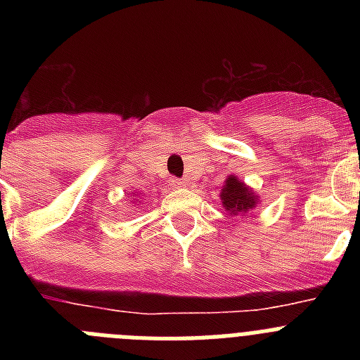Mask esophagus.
<instances>
[{
    "label": "esophagus",
    "instance_id": "34e87169",
    "mask_svg": "<svg viewBox=\"0 0 360 360\" xmlns=\"http://www.w3.org/2000/svg\"><path fill=\"white\" fill-rule=\"evenodd\" d=\"M184 186H186V184H184L182 180H176V178H173V180H171V187H174V189H182Z\"/></svg>",
    "mask_w": 360,
    "mask_h": 360
}]
</instances>
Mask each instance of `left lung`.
Segmentation results:
<instances>
[{
    "instance_id": "1",
    "label": "left lung",
    "mask_w": 360,
    "mask_h": 360,
    "mask_svg": "<svg viewBox=\"0 0 360 360\" xmlns=\"http://www.w3.org/2000/svg\"><path fill=\"white\" fill-rule=\"evenodd\" d=\"M219 200H221V207L229 212L231 216H245L262 203V196L257 195L252 187L238 178L236 174H229L225 178V184L219 193Z\"/></svg>"
}]
</instances>
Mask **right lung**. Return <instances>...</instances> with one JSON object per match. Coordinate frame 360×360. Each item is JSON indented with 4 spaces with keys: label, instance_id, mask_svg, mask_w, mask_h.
<instances>
[{
    "label": "right lung",
    "instance_id": "add662e5",
    "mask_svg": "<svg viewBox=\"0 0 360 360\" xmlns=\"http://www.w3.org/2000/svg\"><path fill=\"white\" fill-rule=\"evenodd\" d=\"M129 195H131V203L141 202V200H139V195H136V193H129Z\"/></svg>",
    "mask_w": 360,
    "mask_h": 360
}]
</instances>
